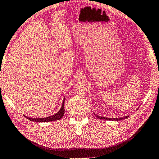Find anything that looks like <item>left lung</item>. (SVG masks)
Returning <instances> with one entry per match:
<instances>
[{"label":"left lung","instance_id":"1","mask_svg":"<svg viewBox=\"0 0 159 159\" xmlns=\"http://www.w3.org/2000/svg\"><path fill=\"white\" fill-rule=\"evenodd\" d=\"M95 116H96L98 118L100 119H104V120H123L127 119V118L129 117V116H124V117H120V118H117V119H110V118H106V117H102L100 116H98L97 114H95Z\"/></svg>","mask_w":159,"mask_h":159}]
</instances>
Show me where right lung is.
Returning a JSON list of instances; mask_svg holds the SVG:
<instances>
[{"label": "right lung", "mask_w": 159, "mask_h": 159, "mask_svg": "<svg viewBox=\"0 0 159 159\" xmlns=\"http://www.w3.org/2000/svg\"><path fill=\"white\" fill-rule=\"evenodd\" d=\"M64 100H65V98L64 99V101H63L60 110H59V111L56 114H53V115H51V116H49L48 117H45V118H36V119H34V118H30V117L26 116L25 115H24V116L30 120L34 121V122H39V123H40V122H52V121L60 120L63 116H64V114L65 112Z\"/></svg>", "instance_id": "right-lung-1"}]
</instances>
